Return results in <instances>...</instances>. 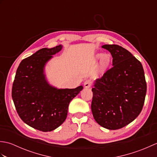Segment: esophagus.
I'll list each match as a JSON object with an SVG mask.
<instances>
[{
  "mask_svg": "<svg viewBox=\"0 0 157 157\" xmlns=\"http://www.w3.org/2000/svg\"><path fill=\"white\" fill-rule=\"evenodd\" d=\"M92 84V82L90 79H86V80L84 82V87L86 88H88L91 86Z\"/></svg>",
  "mask_w": 157,
  "mask_h": 157,
  "instance_id": "obj_1",
  "label": "esophagus"
}]
</instances>
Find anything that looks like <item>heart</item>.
Masks as SVG:
<instances>
[{
	"instance_id": "1",
	"label": "heart",
	"mask_w": 157,
	"mask_h": 157,
	"mask_svg": "<svg viewBox=\"0 0 157 157\" xmlns=\"http://www.w3.org/2000/svg\"><path fill=\"white\" fill-rule=\"evenodd\" d=\"M96 60H99V69L101 72H104L105 70L109 67V66L111 61V56L109 53L101 54L98 53L95 56Z\"/></svg>"
}]
</instances>
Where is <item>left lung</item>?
Instances as JSON below:
<instances>
[{
  "label": "left lung",
  "instance_id": "left-lung-1",
  "mask_svg": "<svg viewBox=\"0 0 157 157\" xmlns=\"http://www.w3.org/2000/svg\"><path fill=\"white\" fill-rule=\"evenodd\" d=\"M102 48L111 52L113 67L94 81L91 109L100 125L115 130L132 122L142 111L146 94L144 71L142 63L122 46Z\"/></svg>",
  "mask_w": 157,
  "mask_h": 157
}]
</instances>
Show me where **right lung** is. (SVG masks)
Returning a JSON list of instances; mask_svg holds the SVG:
<instances>
[{
	"label": "right lung",
	"mask_w": 157,
	"mask_h": 157,
	"mask_svg": "<svg viewBox=\"0 0 157 157\" xmlns=\"http://www.w3.org/2000/svg\"><path fill=\"white\" fill-rule=\"evenodd\" d=\"M62 48L61 44L43 48L22 60L13 84L12 98L20 118L42 132L52 131L65 121L69 102L84 88H58L48 82L45 67Z\"/></svg>",
	"instance_id": "add662e5"
}]
</instances>
